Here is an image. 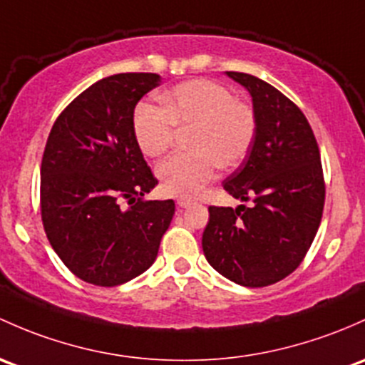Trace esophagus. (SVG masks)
<instances>
[{"mask_svg":"<svg viewBox=\"0 0 365 365\" xmlns=\"http://www.w3.org/2000/svg\"><path fill=\"white\" fill-rule=\"evenodd\" d=\"M176 205H178V208H189L190 205H192V201H190V199H178V201H176Z\"/></svg>","mask_w":365,"mask_h":365,"instance_id":"34e87169","label":"esophagus"}]
</instances>
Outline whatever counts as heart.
<instances>
[{
	"instance_id": "obj_1",
	"label": "heart",
	"mask_w": 365,
	"mask_h": 365,
	"mask_svg": "<svg viewBox=\"0 0 365 365\" xmlns=\"http://www.w3.org/2000/svg\"><path fill=\"white\" fill-rule=\"evenodd\" d=\"M157 106L141 103L134 110L133 134L147 157L163 155L176 131H189V153H175L157 168L163 192L194 197L217 175V168L231 170L245 159L255 138V113L245 101L213 80L194 78L159 96Z\"/></svg>"
}]
</instances>
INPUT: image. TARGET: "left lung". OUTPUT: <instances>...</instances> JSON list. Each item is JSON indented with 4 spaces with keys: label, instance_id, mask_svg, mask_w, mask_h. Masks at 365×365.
<instances>
[{
    "label": "left lung",
    "instance_id": "1",
    "mask_svg": "<svg viewBox=\"0 0 365 365\" xmlns=\"http://www.w3.org/2000/svg\"><path fill=\"white\" fill-rule=\"evenodd\" d=\"M250 92L255 138L224 189L234 208L210 206L202 252L215 271L243 287H267L299 267L322 220L325 183L320 150L304 113L248 73L225 71Z\"/></svg>",
    "mask_w": 365,
    "mask_h": 365
}]
</instances>
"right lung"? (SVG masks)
Segmentation results:
<instances>
[{
  "instance_id": "1",
  "label": "right lung",
  "mask_w": 365,
  "mask_h": 365,
  "mask_svg": "<svg viewBox=\"0 0 365 365\" xmlns=\"http://www.w3.org/2000/svg\"><path fill=\"white\" fill-rule=\"evenodd\" d=\"M159 83L155 73L92 83L57 117L45 145V232L64 266L92 285H122L145 273L175 215L173 199H141L157 180L133 134L138 101ZM124 198L128 210L120 206Z\"/></svg>"
}]
</instances>
